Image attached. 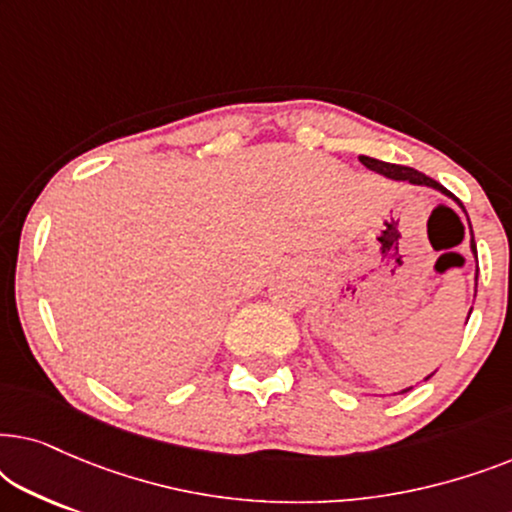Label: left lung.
I'll use <instances>...</instances> for the list:
<instances>
[{
  "instance_id": "left-lung-1",
  "label": "left lung",
  "mask_w": 512,
  "mask_h": 512,
  "mask_svg": "<svg viewBox=\"0 0 512 512\" xmlns=\"http://www.w3.org/2000/svg\"><path fill=\"white\" fill-rule=\"evenodd\" d=\"M359 160L363 165L368 167V170H373V172H377V174H384V177L387 179H394V181H410V184H415V186H429V188H436V191H440L443 195H447V198H452L454 202H457V205L464 209V205H461L459 202V198H454V195L447 191L445 186H440L436 179H431V177H426V174H422V172H417L415 167H405V165H394V163H384V160H377V158H368V156H359ZM466 212V209H464ZM468 226H471V221H468ZM471 251H473V256L478 258V249H475V240H473V230H471ZM475 282H478V277H475ZM431 377V375H429ZM429 377H426V380H429ZM412 389V387H410ZM410 389H403L401 394H405V391H410Z\"/></svg>"
}]
</instances>
